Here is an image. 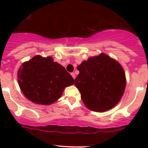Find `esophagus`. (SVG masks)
<instances>
[{
  "label": "esophagus",
  "instance_id": "obj_1",
  "mask_svg": "<svg viewBox=\"0 0 148 148\" xmlns=\"http://www.w3.org/2000/svg\"><path fill=\"white\" fill-rule=\"evenodd\" d=\"M71 75H72V77H73V78H74V79H75V73H71Z\"/></svg>",
  "mask_w": 148,
  "mask_h": 148
}]
</instances>
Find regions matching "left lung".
Returning <instances> with one entry per match:
<instances>
[{
  "mask_svg": "<svg viewBox=\"0 0 148 148\" xmlns=\"http://www.w3.org/2000/svg\"><path fill=\"white\" fill-rule=\"evenodd\" d=\"M77 70L75 85L88 109L104 112L118 104L126 86L125 71L118 61L101 53L84 61Z\"/></svg>",
  "mask_w": 148,
  "mask_h": 148,
  "instance_id": "obj_1",
  "label": "left lung"
}]
</instances>
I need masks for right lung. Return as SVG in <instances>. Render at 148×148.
Masks as SVG:
<instances>
[{"label": "right lung", "instance_id": "obj_1", "mask_svg": "<svg viewBox=\"0 0 148 148\" xmlns=\"http://www.w3.org/2000/svg\"><path fill=\"white\" fill-rule=\"evenodd\" d=\"M18 84L25 97L32 102L49 105L60 99L65 87L74 79L64 67L52 57H35L26 61L18 72Z\"/></svg>", "mask_w": 148, "mask_h": 148}]
</instances>
